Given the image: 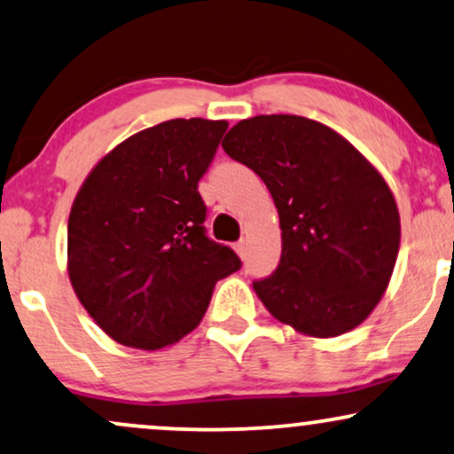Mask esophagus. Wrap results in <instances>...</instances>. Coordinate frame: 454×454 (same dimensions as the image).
Segmentation results:
<instances>
[{"mask_svg":"<svg viewBox=\"0 0 454 454\" xmlns=\"http://www.w3.org/2000/svg\"><path fill=\"white\" fill-rule=\"evenodd\" d=\"M234 251L239 254V258H245V255H247V243H245V239H241V241L234 245Z\"/></svg>","mask_w":454,"mask_h":454,"instance_id":"esophagus-1","label":"esophagus"}]
</instances>
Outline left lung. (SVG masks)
Segmentation results:
<instances>
[{
	"label": "left lung",
	"mask_w": 454,
	"mask_h": 454,
	"mask_svg": "<svg viewBox=\"0 0 454 454\" xmlns=\"http://www.w3.org/2000/svg\"><path fill=\"white\" fill-rule=\"evenodd\" d=\"M222 147L260 175L279 213L281 262L254 283L269 313L313 338L368 319L402 234L383 175L336 130L289 114L241 120Z\"/></svg>",
	"instance_id": "left-lung-1"
}]
</instances>
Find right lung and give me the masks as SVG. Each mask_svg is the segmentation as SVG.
<instances>
[{"instance_id": "obj_1", "label": "right lung", "mask_w": 454, "mask_h": 454, "mask_svg": "<svg viewBox=\"0 0 454 454\" xmlns=\"http://www.w3.org/2000/svg\"><path fill=\"white\" fill-rule=\"evenodd\" d=\"M226 120L175 118L130 135L92 167L71 205V287L109 338L156 351L192 332L215 283L241 269L205 234L199 179Z\"/></svg>"}]
</instances>
